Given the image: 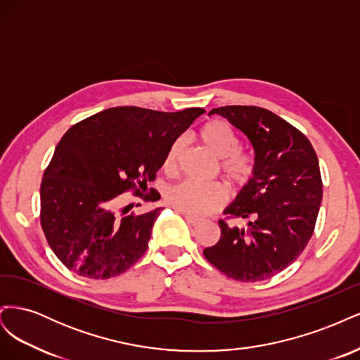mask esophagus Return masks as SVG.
<instances>
[{
    "instance_id": "1",
    "label": "esophagus",
    "mask_w": 360,
    "mask_h": 360,
    "mask_svg": "<svg viewBox=\"0 0 360 360\" xmlns=\"http://www.w3.org/2000/svg\"><path fill=\"white\" fill-rule=\"evenodd\" d=\"M183 217H184V219H186V222H188L189 225H192V226H197V225H200V224H201V219H200V217L191 216V214H188V213H183Z\"/></svg>"
}]
</instances>
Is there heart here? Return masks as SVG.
Here are the masks:
<instances>
[{"mask_svg":"<svg viewBox=\"0 0 360 360\" xmlns=\"http://www.w3.org/2000/svg\"><path fill=\"white\" fill-rule=\"evenodd\" d=\"M200 139L217 158V167L226 183L234 189L246 186L255 174V160L252 155L240 150V139L234 130L221 120H213L201 127ZM181 150V139L172 141L168 147L163 159V169L168 174L177 171ZM165 200L172 209L179 212L191 216H202L222 207L226 200V192L221 183L188 180L171 186L167 191Z\"/></svg>","mask_w":360,"mask_h":360,"instance_id":"heart-1","label":"heart"}]
</instances>
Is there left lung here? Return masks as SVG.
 Masks as SVG:
<instances>
[{
  "label": "left lung",
  "mask_w": 360,
  "mask_h": 360,
  "mask_svg": "<svg viewBox=\"0 0 360 360\" xmlns=\"http://www.w3.org/2000/svg\"><path fill=\"white\" fill-rule=\"evenodd\" d=\"M209 114L222 115L248 136L255 174L224 212L248 226L221 219L219 240L202 254L228 278L270 279L296 261L314 233L323 198L317 153L299 129L264 108L231 105Z\"/></svg>",
  "instance_id": "1"
}]
</instances>
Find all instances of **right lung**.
Here are the masks:
<instances>
[{"instance_id": "obj_1", "label": "right lung", "mask_w": 360, "mask_h": 360, "mask_svg": "<svg viewBox=\"0 0 360 360\" xmlns=\"http://www.w3.org/2000/svg\"><path fill=\"white\" fill-rule=\"evenodd\" d=\"M205 111L162 112L117 106L73 124L58 143L40 186V224L53 254L76 275L110 279L148 248L160 207L143 214L117 209L118 197L144 195L167 150Z\"/></svg>"}]
</instances>
